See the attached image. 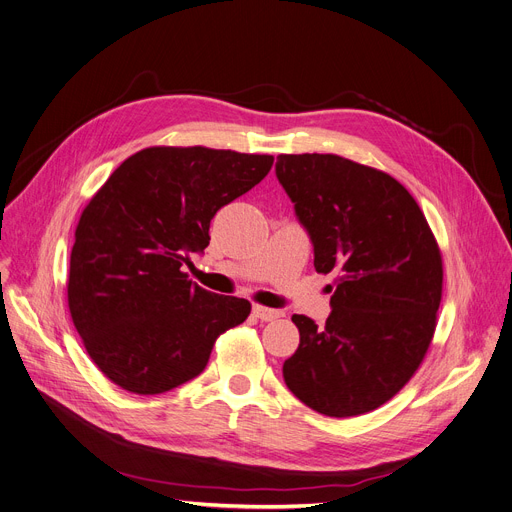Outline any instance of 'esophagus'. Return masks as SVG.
Instances as JSON below:
<instances>
[{
	"label": "esophagus",
	"instance_id": "1",
	"mask_svg": "<svg viewBox=\"0 0 512 512\" xmlns=\"http://www.w3.org/2000/svg\"><path fill=\"white\" fill-rule=\"evenodd\" d=\"M252 312H254V316L260 318L262 322H273V320H277V318L283 316L281 310H270V308H264V306H258V304L252 308Z\"/></svg>",
	"mask_w": 512,
	"mask_h": 512
}]
</instances>
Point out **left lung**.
Here are the masks:
<instances>
[{
    "mask_svg": "<svg viewBox=\"0 0 512 512\" xmlns=\"http://www.w3.org/2000/svg\"><path fill=\"white\" fill-rule=\"evenodd\" d=\"M277 177L314 244L316 273H335L324 326L291 320V393L328 417L393 399L424 362L442 299V254L415 198L388 173L339 155H279Z\"/></svg>",
    "mask_w": 512,
    "mask_h": 512,
    "instance_id": "1",
    "label": "left lung"
}]
</instances>
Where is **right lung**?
Returning <instances> with one entry per match:
<instances>
[{
    "mask_svg": "<svg viewBox=\"0 0 512 512\" xmlns=\"http://www.w3.org/2000/svg\"><path fill=\"white\" fill-rule=\"evenodd\" d=\"M275 157L206 146H150L84 206L68 306L86 353L117 386L161 395L196 378L215 341L252 304L217 295L182 266L208 246L217 210L260 184Z\"/></svg>",
    "mask_w": 512,
    "mask_h": 512,
    "instance_id": "add662e5",
    "label": "right lung"
}]
</instances>
